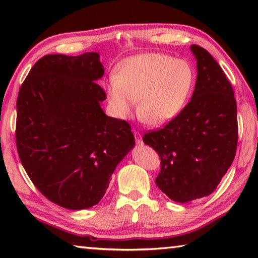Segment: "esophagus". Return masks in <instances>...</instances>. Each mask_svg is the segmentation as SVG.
<instances>
[{
	"mask_svg": "<svg viewBox=\"0 0 258 258\" xmlns=\"http://www.w3.org/2000/svg\"><path fill=\"white\" fill-rule=\"evenodd\" d=\"M134 138H135V142H137L138 145H141V143H142L141 134H140L138 131H134Z\"/></svg>",
	"mask_w": 258,
	"mask_h": 258,
	"instance_id": "esophagus-1",
	"label": "esophagus"
}]
</instances>
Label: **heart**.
Returning <instances> with one entry per match:
<instances>
[{
  "mask_svg": "<svg viewBox=\"0 0 258 258\" xmlns=\"http://www.w3.org/2000/svg\"><path fill=\"white\" fill-rule=\"evenodd\" d=\"M196 84L189 61L164 53H142L121 61L109 80L107 93L118 118L132 115L138 98V115L147 124L168 123L182 111Z\"/></svg>",
  "mask_w": 258,
  "mask_h": 258,
  "instance_id": "heart-1",
  "label": "heart"
}]
</instances>
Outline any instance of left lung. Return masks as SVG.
<instances>
[{"label":"left lung","mask_w":258,"mask_h":258,"mask_svg":"<svg viewBox=\"0 0 258 258\" xmlns=\"http://www.w3.org/2000/svg\"><path fill=\"white\" fill-rule=\"evenodd\" d=\"M197 82L190 102L163 128L143 135L157 151L156 184L176 203H189L215 191L232 164L238 143L233 89L208 51L191 45Z\"/></svg>","instance_id":"1"}]
</instances>
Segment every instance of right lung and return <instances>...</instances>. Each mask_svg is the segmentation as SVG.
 Wrapping results in <instances>:
<instances>
[{
  "label": "right lung",
  "instance_id": "right-lung-1",
  "mask_svg": "<svg viewBox=\"0 0 258 258\" xmlns=\"http://www.w3.org/2000/svg\"><path fill=\"white\" fill-rule=\"evenodd\" d=\"M99 53L47 54L30 69L17 99L16 142L34 185L50 202L80 211L106 194L116 166L134 147L131 126L100 107Z\"/></svg>",
  "mask_w": 258,
  "mask_h": 258
}]
</instances>
